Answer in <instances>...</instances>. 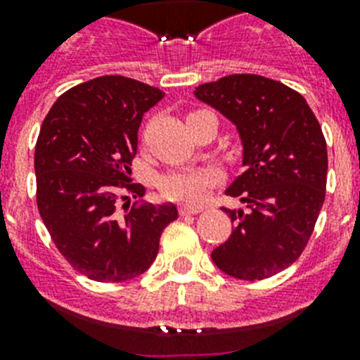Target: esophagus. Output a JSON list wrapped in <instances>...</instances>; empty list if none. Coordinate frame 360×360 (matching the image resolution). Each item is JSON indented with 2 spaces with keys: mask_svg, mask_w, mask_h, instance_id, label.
<instances>
[{
  "mask_svg": "<svg viewBox=\"0 0 360 360\" xmlns=\"http://www.w3.org/2000/svg\"><path fill=\"white\" fill-rule=\"evenodd\" d=\"M178 211H180V214L182 216H189V214H198L200 212V207H191V205H180L178 207Z\"/></svg>",
  "mask_w": 360,
  "mask_h": 360,
  "instance_id": "34e87169",
  "label": "esophagus"
}]
</instances>
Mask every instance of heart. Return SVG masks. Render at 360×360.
Returning a JSON list of instances; mask_svg holds the SVG:
<instances>
[{
	"label": "heart",
	"instance_id": "1",
	"mask_svg": "<svg viewBox=\"0 0 360 360\" xmlns=\"http://www.w3.org/2000/svg\"><path fill=\"white\" fill-rule=\"evenodd\" d=\"M216 182L218 173L214 169H176L165 173L158 187L167 200L198 205Z\"/></svg>",
	"mask_w": 360,
	"mask_h": 360
}]
</instances>
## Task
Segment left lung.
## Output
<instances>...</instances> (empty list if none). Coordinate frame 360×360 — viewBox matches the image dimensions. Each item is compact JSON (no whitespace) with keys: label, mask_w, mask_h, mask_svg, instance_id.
Here are the masks:
<instances>
[{"label":"left lung","mask_w":360,"mask_h":360,"mask_svg":"<svg viewBox=\"0 0 360 360\" xmlns=\"http://www.w3.org/2000/svg\"><path fill=\"white\" fill-rule=\"evenodd\" d=\"M195 95L236 126L243 146L245 171L225 193L249 211L224 207L234 229L212 262L236 279L270 278L301 256L323 207V129L303 95L262 75H227L200 84Z\"/></svg>","instance_id":"8db88e82"}]
</instances>
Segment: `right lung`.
Wrapping results in <instances>:
<instances>
[{"label": "right lung", "instance_id": "obj_1", "mask_svg": "<svg viewBox=\"0 0 360 360\" xmlns=\"http://www.w3.org/2000/svg\"><path fill=\"white\" fill-rule=\"evenodd\" d=\"M164 91L122 75L73 86L44 117L36 144L37 209L66 262L86 278L120 283L144 274L162 231L178 218L173 203L126 202L142 117ZM128 200V196H122Z\"/></svg>", "mask_w": 360, "mask_h": 360}]
</instances>
